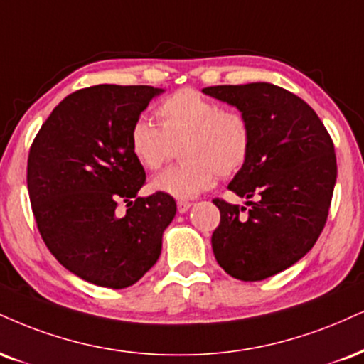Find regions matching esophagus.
Listing matches in <instances>:
<instances>
[{
  "label": "esophagus",
  "instance_id": "34e87169",
  "mask_svg": "<svg viewBox=\"0 0 364 364\" xmlns=\"http://www.w3.org/2000/svg\"><path fill=\"white\" fill-rule=\"evenodd\" d=\"M176 205H178V212L179 213H186L188 210H190V207H191L190 201H186V200H179Z\"/></svg>",
  "mask_w": 364,
  "mask_h": 364
}]
</instances>
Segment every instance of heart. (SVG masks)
<instances>
[{"mask_svg": "<svg viewBox=\"0 0 364 364\" xmlns=\"http://www.w3.org/2000/svg\"><path fill=\"white\" fill-rule=\"evenodd\" d=\"M157 122H135L129 147L144 169L156 171L179 147L185 163L168 168L151 179V190L178 200L195 198L220 178L234 176L247 163L252 135L247 118L239 110L222 108L191 87L166 98L156 110Z\"/></svg>", "mask_w": 364, "mask_h": 364, "instance_id": "heart-1", "label": "heart"}]
</instances>
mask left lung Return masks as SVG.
I'll return each instance as SVG.
<instances>
[{
    "label": "left lung",
    "instance_id": "8db88e82",
    "mask_svg": "<svg viewBox=\"0 0 364 364\" xmlns=\"http://www.w3.org/2000/svg\"><path fill=\"white\" fill-rule=\"evenodd\" d=\"M235 107L251 125L247 163L229 190L251 208L215 198L220 224L215 259L242 282H261L307 254L326 225L337 178L334 144L304 100L269 82L203 87Z\"/></svg>",
    "mask_w": 364,
    "mask_h": 364
}]
</instances>
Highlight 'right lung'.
<instances>
[{"label":"right lung","instance_id":"add662e5","mask_svg":"<svg viewBox=\"0 0 364 364\" xmlns=\"http://www.w3.org/2000/svg\"><path fill=\"white\" fill-rule=\"evenodd\" d=\"M163 90L98 85L65 96L28 154L27 186L43 242L65 269L105 288L137 283L159 259L173 196H137L146 171L129 134ZM127 203L125 216L116 212Z\"/></svg>","mask_w":364,"mask_h":364}]
</instances>
